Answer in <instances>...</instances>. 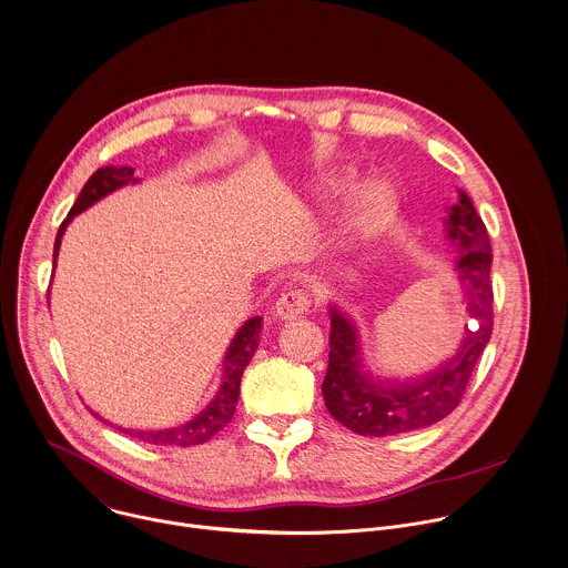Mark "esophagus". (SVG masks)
<instances>
[{"mask_svg": "<svg viewBox=\"0 0 568 568\" xmlns=\"http://www.w3.org/2000/svg\"><path fill=\"white\" fill-rule=\"evenodd\" d=\"M310 307V296L303 290H290L281 294V298L274 305V314L278 321H294L296 316L305 314Z\"/></svg>", "mask_w": 568, "mask_h": 568, "instance_id": "34e87169", "label": "esophagus"}]
</instances>
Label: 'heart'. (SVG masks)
<instances>
[{
    "label": "heart",
    "mask_w": 568,
    "mask_h": 568,
    "mask_svg": "<svg viewBox=\"0 0 568 568\" xmlns=\"http://www.w3.org/2000/svg\"><path fill=\"white\" fill-rule=\"evenodd\" d=\"M349 184H352V173L347 171L327 175L318 184V199L323 201V205L329 207ZM397 205H399L397 194L388 182L372 180L363 184L345 207V216H343L345 241L361 243V241L374 239L376 234H382L390 225L397 212Z\"/></svg>",
    "instance_id": "b5f03b06"
}]
</instances>
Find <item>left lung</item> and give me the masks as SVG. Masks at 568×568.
I'll return each instance as SVG.
<instances>
[{"instance_id": "1", "label": "left lung", "mask_w": 568, "mask_h": 568, "mask_svg": "<svg viewBox=\"0 0 568 568\" xmlns=\"http://www.w3.org/2000/svg\"><path fill=\"white\" fill-rule=\"evenodd\" d=\"M446 239L457 252V283L468 316L475 321L457 352L435 369L410 379H386L365 369L358 327L347 312L329 303V363L323 399L329 415L363 437H388L419 430L450 415L468 386L470 374L493 334V250L484 221L459 189L448 210Z\"/></svg>"}]
</instances>
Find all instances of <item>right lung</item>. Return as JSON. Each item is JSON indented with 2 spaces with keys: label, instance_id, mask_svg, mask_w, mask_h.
Masks as SVG:
<instances>
[{
  "label": "right lung",
  "instance_id": "obj_1",
  "mask_svg": "<svg viewBox=\"0 0 568 568\" xmlns=\"http://www.w3.org/2000/svg\"><path fill=\"white\" fill-rule=\"evenodd\" d=\"M133 171H135L133 166H102L87 180L75 205L71 207L67 221L60 225V232L55 236L53 265L58 263V254H60V245H62V236L67 232V225L78 214H82L84 210H89L91 205H95L104 196L113 194L115 189H120L124 184H131V182H138ZM261 327H263V318L254 316V318L245 321L243 327L236 332V336L232 338V343L225 352L221 388L214 395V399L207 404V408L201 410L196 417H192L180 426H171V428H162V430H133V428H122V426H115V428L120 433L129 435L131 439H140L144 444H153V446H180V448H184V446H199V444H205L207 439H212L234 417V410H236V404H239V393H241V376H243L247 363L252 361L254 352L258 349ZM93 415L98 419H102L98 413H93ZM104 424H109V422H104Z\"/></svg>",
  "mask_w": 568,
  "mask_h": 568
}]
</instances>
